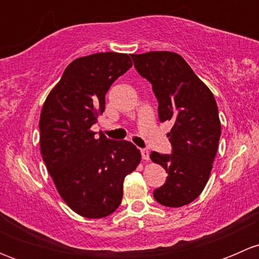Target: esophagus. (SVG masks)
<instances>
[{
  "mask_svg": "<svg viewBox=\"0 0 259 259\" xmlns=\"http://www.w3.org/2000/svg\"><path fill=\"white\" fill-rule=\"evenodd\" d=\"M140 153H142V158L144 159V160H149V159H150V153H149L148 149H142Z\"/></svg>",
  "mask_w": 259,
  "mask_h": 259,
  "instance_id": "1",
  "label": "esophagus"
}]
</instances>
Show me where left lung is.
Listing matches in <instances>:
<instances>
[{
    "label": "left lung",
    "mask_w": 259,
    "mask_h": 259,
    "mask_svg": "<svg viewBox=\"0 0 259 259\" xmlns=\"http://www.w3.org/2000/svg\"><path fill=\"white\" fill-rule=\"evenodd\" d=\"M132 59L140 76L151 83L159 120L173 122L168 134L171 154H150L168 173L153 195L161 205L183 207L198 198L209 179L221 138L215 99L176 52L151 51Z\"/></svg>",
    "instance_id": "1"
}]
</instances>
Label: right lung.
<instances>
[{
  "label": "right lung",
  "mask_w": 259,
  "mask_h": 259,
  "mask_svg": "<svg viewBox=\"0 0 259 259\" xmlns=\"http://www.w3.org/2000/svg\"><path fill=\"white\" fill-rule=\"evenodd\" d=\"M126 54L100 52L74 60L49 94L40 115V148L56 189L75 213L104 218L122 199L125 177L140 163L126 140L95 137L91 126L105 110V95L132 67Z\"/></svg>",
  "instance_id": "add662e5"
}]
</instances>
